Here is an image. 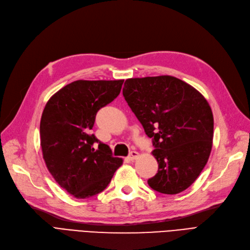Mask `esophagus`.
Instances as JSON below:
<instances>
[{"instance_id":"1","label":"esophagus","mask_w":250,"mask_h":250,"mask_svg":"<svg viewBox=\"0 0 250 250\" xmlns=\"http://www.w3.org/2000/svg\"><path fill=\"white\" fill-rule=\"evenodd\" d=\"M139 156H140V154L139 153H137L136 151H131L130 152V154H129V159H130V160H135L136 158H139Z\"/></svg>"}]
</instances>
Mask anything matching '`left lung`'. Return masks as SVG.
<instances>
[{"label":"left lung","mask_w":250,"mask_h":250,"mask_svg":"<svg viewBox=\"0 0 250 250\" xmlns=\"http://www.w3.org/2000/svg\"><path fill=\"white\" fill-rule=\"evenodd\" d=\"M123 96L153 140L158 173L148 180L149 186L165 194L184 191L211 153L214 120L208 101L170 75L128 79Z\"/></svg>","instance_id":"left-lung-1"}]
</instances>
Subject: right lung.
Here are the masks:
<instances>
[{
	"mask_svg": "<svg viewBox=\"0 0 250 250\" xmlns=\"http://www.w3.org/2000/svg\"><path fill=\"white\" fill-rule=\"evenodd\" d=\"M124 80L75 81L50 97L40 121V145L56 182L76 199L104 190L123 160L91 134L97 111L121 92ZM99 147H96V144Z\"/></svg>",
	"mask_w": 250,
	"mask_h": 250,
	"instance_id": "right-lung-1",
	"label": "right lung"
}]
</instances>
